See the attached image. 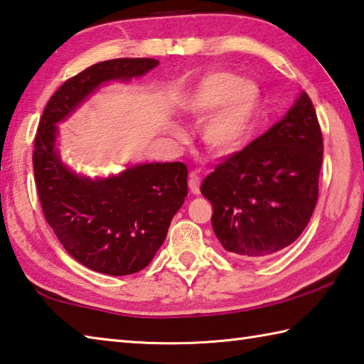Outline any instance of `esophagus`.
<instances>
[{
  "label": "esophagus",
  "mask_w": 364,
  "mask_h": 364,
  "mask_svg": "<svg viewBox=\"0 0 364 364\" xmlns=\"http://www.w3.org/2000/svg\"><path fill=\"white\" fill-rule=\"evenodd\" d=\"M189 189L194 196L200 194V176L197 171H193V173L189 175Z\"/></svg>",
  "instance_id": "esophagus-1"
}]
</instances>
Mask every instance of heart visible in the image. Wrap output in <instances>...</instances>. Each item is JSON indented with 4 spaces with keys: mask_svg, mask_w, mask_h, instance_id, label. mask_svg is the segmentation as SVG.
Wrapping results in <instances>:
<instances>
[{
    "mask_svg": "<svg viewBox=\"0 0 364 364\" xmlns=\"http://www.w3.org/2000/svg\"><path fill=\"white\" fill-rule=\"evenodd\" d=\"M262 92L253 79L232 71L203 76L186 98L184 108L196 119H205L203 143L215 153H232L247 140L259 109Z\"/></svg>",
    "mask_w": 364,
    "mask_h": 364,
    "instance_id": "1",
    "label": "heart"
}]
</instances>
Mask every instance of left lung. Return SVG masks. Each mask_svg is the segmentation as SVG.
<instances>
[{"instance_id": "8db88e82", "label": "left lung", "mask_w": 364, "mask_h": 364, "mask_svg": "<svg viewBox=\"0 0 364 364\" xmlns=\"http://www.w3.org/2000/svg\"><path fill=\"white\" fill-rule=\"evenodd\" d=\"M321 161L318 119L301 92L279 122L203 180L200 191L213 205L211 226L223 248L255 259L291 245L315 210Z\"/></svg>"}]
</instances>
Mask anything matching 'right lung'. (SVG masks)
<instances>
[{
	"instance_id": "add662e5",
	"label": "right lung",
	"mask_w": 364,
	"mask_h": 364,
	"mask_svg": "<svg viewBox=\"0 0 364 364\" xmlns=\"http://www.w3.org/2000/svg\"><path fill=\"white\" fill-rule=\"evenodd\" d=\"M157 65L156 58L92 65L58 87L38 125L33 170L46 221L77 262L100 274L130 275L153 261L188 196V168L181 162H154L107 178L76 173L62 162L57 125L102 85L129 82Z\"/></svg>"
}]
</instances>
